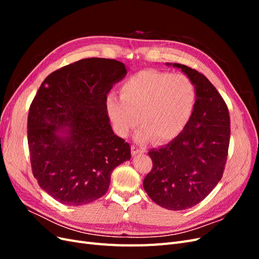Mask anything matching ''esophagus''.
<instances>
[{
  "instance_id": "1",
  "label": "esophagus",
  "mask_w": 259,
  "mask_h": 259,
  "mask_svg": "<svg viewBox=\"0 0 259 259\" xmlns=\"http://www.w3.org/2000/svg\"><path fill=\"white\" fill-rule=\"evenodd\" d=\"M146 151V149L143 147H137V146H133L132 147V154L136 155L138 153H144Z\"/></svg>"
}]
</instances>
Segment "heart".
I'll list each match as a JSON object with an SVG mask.
<instances>
[{"mask_svg":"<svg viewBox=\"0 0 259 259\" xmlns=\"http://www.w3.org/2000/svg\"><path fill=\"white\" fill-rule=\"evenodd\" d=\"M121 98L107 97L106 110L112 128L127 137L139 122L135 136L146 144L155 137L167 143L178 137L191 120L197 105V90L185 74L143 70L123 83Z\"/></svg>","mask_w":259,"mask_h":259,"instance_id":"obj_1","label":"heart"}]
</instances>
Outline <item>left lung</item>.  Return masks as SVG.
Returning <instances> with one entry per match:
<instances>
[{
    "mask_svg": "<svg viewBox=\"0 0 259 259\" xmlns=\"http://www.w3.org/2000/svg\"><path fill=\"white\" fill-rule=\"evenodd\" d=\"M173 67L182 69L193 82L197 105L182 134L148 152L153 166L144 179V189L158 205L183 210L204 200L222 179L230 142V116L225 100L205 75L185 65Z\"/></svg>",
    "mask_w": 259,
    "mask_h": 259,
    "instance_id": "left-lung-1",
    "label": "left lung"
}]
</instances>
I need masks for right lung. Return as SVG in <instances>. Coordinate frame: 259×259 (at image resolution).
I'll return each mask as SVG.
<instances>
[{"label":"right lung","instance_id":"add662e5","mask_svg":"<svg viewBox=\"0 0 259 259\" xmlns=\"http://www.w3.org/2000/svg\"><path fill=\"white\" fill-rule=\"evenodd\" d=\"M122 62L85 58L52 72L28 115V146L37 184L55 200L83 205L107 192L131 146L111 128L106 100L126 75Z\"/></svg>","mask_w":259,"mask_h":259}]
</instances>
